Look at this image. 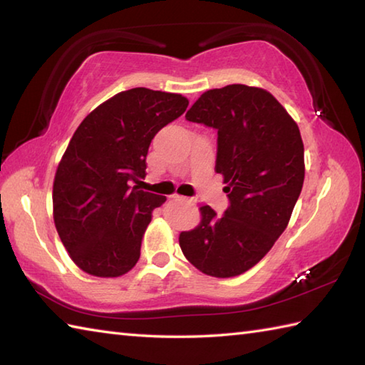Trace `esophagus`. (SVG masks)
Masks as SVG:
<instances>
[{
  "label": "esophagus",
  "mask_w": 365,
  "mask_h": 365,
  "mask_svg": "<svg viewBox=\"0 0 365 365\" xmlns=\"http://www.w3.org/2000/svg\"><path fill=\"white\" fill-rule=\"evenodd\" d=\"M175 200H182V202H190L191 199H188V197H183V196H178V195H174L173 196Z\"/></svg>",
  "instance_id": "1"
}]
</instances>
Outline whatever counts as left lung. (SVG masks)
<instances>
[{"label": "left lung", "mask_w": 365, "mask_h": 365, "mask_svg": "<svg viewBox=\"0 0 365 365\" xmlns=\"http://www.w3.org/2000/svg\"><path fill=\"white\" fill-rule=\"evenodd\" d=\"M190 122L218 130L216 173L229 208L202 205L200 222L178 237L182 252L207 276L234 277L259 263L290 221L304 182L297 122L262 88L229 84L200 96Z\"/></svg>", "instance_id": "left-lung-1"}]
</instances>
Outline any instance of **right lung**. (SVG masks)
<instances>
[{
  "instance_id": "obj_1",
  "label": "right lung",
  "mask_w": 365,
  "mask_h": 365,
  "mask_svg": "<svg viewBox=\"0 0 365 365\" xmlns=\"http://www.w3.org/2000/svg\"><path fill=\"white\" fill-rule=\"evenodd\" d=\"M188 103L182 94L128 89L98 105L76 128L54 175L53 220L84 273L118 277L136 265L153 208L166 197L130 182L145 177L153 136Z\"/></svg>"
}]
</instances>
